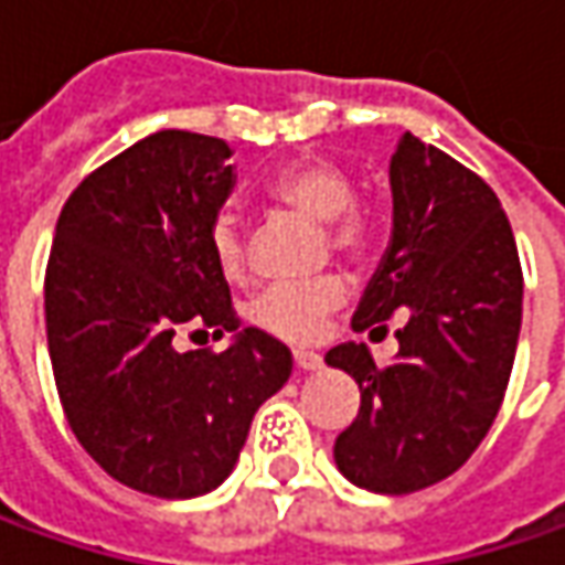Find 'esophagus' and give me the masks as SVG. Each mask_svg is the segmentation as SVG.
Masks as SVG:
<instances>
[{
	"label": "esophagus",
	"mask_w": 565,
	"mask_h": 565,
	"mask_svg": "<svg viewBox=\"0 0 565 565\" xmlns=\"http://www.w3.org/2000/svg\"><path fill=\"white\" fill-rule=\"evenodd\" d=\"M292 359H295V367H298V371H305V374H308V371H320V367H323V359H320V355H315V352H295Z\"/></svg>",
	"instance_id": "obj_1"
}]
</instances>
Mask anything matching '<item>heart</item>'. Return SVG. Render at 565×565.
<instances>
[{
	"label": "heart",
	"instance_id": "1",
	"mask_svg": "<svg viewBox=\"0 0 565 565\" xmlns=\"http://www.w3.org/2000/svg\"><path fill=\"white\" fill-rule=\"evenodd\" d=\"M273 201L327 223L333 248L342 254H361L371 238V223L355 201V185L345 169L330 160H301L286 166L270 179ZM210 250L226 279H242L248 270V235L235 210H220L210 223ZM345 286L337 276L317 282H282L270 286L250 308V317L270 337L289 342H308L320 333L327 315L342 305Z\"/></svg>",
	"mask_w": 565,
	"mask_h": 565
}]
</instances>
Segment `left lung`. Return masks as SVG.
<instances>
[{"mask_svg":"<svg viewBox=\"0 0 565 565\" xmlns=\"http://www.w3.org/2000/svg\"><path fill=\"white\" fill-rule=\"evenodd\" d=\"M390 191V245L352 330L405 311L399 352L386 367L364 342L327 352L361 390L333 459L355 488L412 493L466 466L488 437L522 330V267L497 194L440 147L405 131Z\"/></svg>","mask_w":565,"mask_h":565,"instance_id":"1","label":"left lung"}]
</instances>
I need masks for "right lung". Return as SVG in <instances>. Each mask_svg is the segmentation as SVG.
Wrapping results in <instances>:
<instances>
[{"mask_svg": "<svg viewBox=\"0 0 565 565\" xmlns=\"http://www.w3.org/2000/svg\"><path fill=\"white\" fill-rule=\"evenodd\" d=\"M232 147L157 131L87 175L62 206L46 267V339L77 444L109 478L163 500L216 490L292 355L232 315L210 223L235 188ZM179 329L233 333L179 353Z\"/></svg>", "mask_w": 565, "mask_h": 565, "instance_id": "add662e5", "label": "right lung"}]
</instances>
